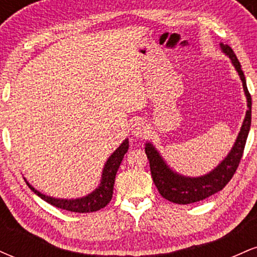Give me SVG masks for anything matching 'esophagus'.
Returning a JSON list of instances; mask_svg holds the SVG:
<instances>
[{
  "mask_svg": "<svg viewBox=\"0 0 257 257\" xmlns=\"http://www.w3.org/2000/svg\"><path fill=\"white\" fill-rule=\"evenodd\" d=\"M132 133L134 137L143 138L147 134V126L145 125V123L141 122V120H135L132 125Z\"/></svg>",
  "mask_w": 257,
  "mask_h": 257,
  "instance_id": "esophagus-1",
  "label": "esophagus"
}]
</instances>
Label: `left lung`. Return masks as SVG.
<instances>
[{"mask_svg": "<svg viewBox=\"0 0 257 257\" xmlns=\"http://www.w3.org/2000/svg\"><path fill=\"white\" fill-rule=\"evenodd\" d=\"M221 48L231 58L235 70L239 73L247 100L245 118H244L243 125H241L234 146L228 153V156L215 168L213 172L206 174V175L200 176V178H186V176L179 175V174L173 172L151 144H146L145 147L153 182H155L158 192L161 193L163 198L173 203H178V204H191V203H196L208 198V197L213 196L214 193L222 190L231 181L232 176L234 175L235 170L239 166L244 147H245L247 134L250 131V125H251V96L247 90L245 77L241 71L240 63L238 61L237 55L234 54V52L232 51L228 44H221Z\"/></svg>", "mask_w": 257, "mask_h": 257, "instance_id": "left-lung-1", "label": "left lung"}]
</instances>
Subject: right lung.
Masks as SVG:
<instances>
[{
	"label": "right lung",
	"instance_id": "right-lung-1",
	"mask_svg": "<svg viewBox=\"0 0 257 257\" xmlns=\"http://www.w3.org/2000/svg\"><path fill=\"white\" fill-rule=\"evenodd\" d=\"M129 143L128 140L123 141V144L118 149L116 150L111 155V157L106 162L104 170H102V179L101 184L98 188H96L94 192L88 194L87 197L78 199H57L52 198V197L46 196L38 192L37 190H35L32 186L26 181L29 187L37 194L38 197H41L43 200H46L49 204L57 206V208L64 209L67 211H73V213H93V211H98L100 209H102L110 203L112 198V194H113V185H114V178H116L117 170L120 166V162H122L123 157L128 151Z\"/></svg>",
	"mask_w": 257,
	"mask_h": 257
}]
</instances>
